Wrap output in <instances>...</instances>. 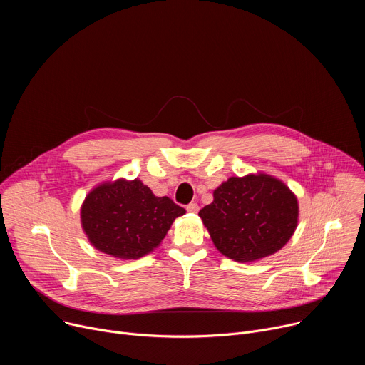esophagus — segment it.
Masks as SVG:
<instances>
[{
	"mask_svg": "<svg viewBox=\"0 0 365 365\" xmlns=\"http://www.w3.org/2000/svg\"><path fill=\"white\" fill-rule=\"evenodd\" d=\"M186 211H187V212H192V214H196V212L199 211V205L195 203V202H192V203H189V205L186 206Z\"/></svg>",
	"mask_w": 365,
	"mask_h": 365,
	"instance_id": "34e87169",
	"label": "esophagus"
}]
</instances>
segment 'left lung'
<instances>
[{
  "mask_svg": "<svg viewBox=\"0 0 365 365\" xmlns=\"http://www.w3.org/2000/svg\"><path fill=\"white\" fill-rule=\"evenodd\" d=\"M199 217L221 254L250 263L286 245L297 227L299 203L282 180L251 173L218 186Z\"/></svg>",
  "mask_w": 365,
  "mask_h": 365,
  "instance_id": "left-lung-1",
  "label": "left lung"
}]
</instances>
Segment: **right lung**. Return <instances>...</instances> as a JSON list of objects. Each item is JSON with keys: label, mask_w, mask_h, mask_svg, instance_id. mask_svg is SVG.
Returning a JSON list of instances; mask_svg holds the SVG:
<instances>
[{"label": "right lung", "mask_w": 365, "mask_h": 365, "mask_svg": "<svg viewBox=\"0 0 365 365\" xmlns=\"http://www.w3.org/2000/svg\"><path fill=\"white\" fill-rule=\"evenodd\" d=\"M186 214L170 197L155 196L141 180L117 179L93 187L81 206L89 242L115 258L137 259L158 248L173 221Z\"/></svg>", "instance_id": "1"}]
</instances>
